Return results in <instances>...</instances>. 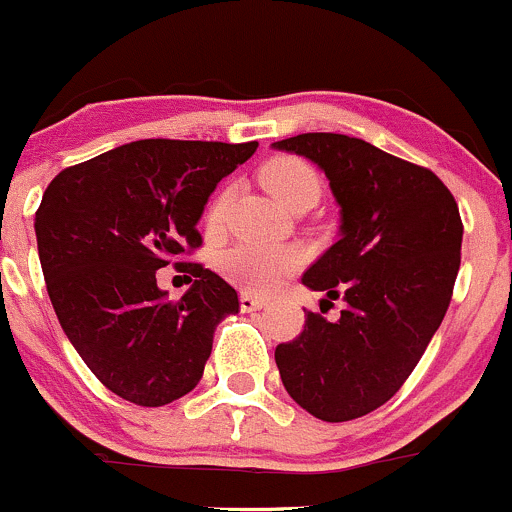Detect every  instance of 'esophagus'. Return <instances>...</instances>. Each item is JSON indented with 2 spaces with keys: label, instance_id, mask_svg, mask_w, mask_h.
<instances>
[{
  "label": "esophagus",
  "instance_id": "obj_1",
  "mask_svg": "<svg viewBox=\"0 0 512 512\" xmlns=\"http://www.w3.org/2000/svg\"><path fill=\"white\" fill-rule=\"evenodd\" d=\"M268 305V300H263V298H258V295H254V293H241V310H244V313H254V310H261V308H266Z\"/></svg>",
  "mask_w": 512,
  "mask_h": 512
}]
</instances>
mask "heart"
Here are the masks:
<instances>
[{"label": "heart", "instance_id": "1", "mask_svg": "<svg viewBox=\"0 0 512 512\" xmlns=\"http://www.w3.org/2000/svg\"><path fill=\"white\" fill-rule=\"evenodd\" d=\"M261 184L278 199L281 204L291 207L298 197L303 194H320V179L318 172L308 165L305 160L295 155H276L261 167L258 172ZM221 204L219 199L214 204L209 221H217ZM300 256L298 249L283 244H244L231 246L229 251L219 256V271L229 278L234 286L244 288L246 293H271L286 281L291 273L298 271Z\"/></svg>", "mask_w": 512, "mask_h": 512}]
</instances>
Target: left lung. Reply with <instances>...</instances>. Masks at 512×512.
<instances>
[{
	"mask_svg": "<svg viewBox=\"0 0 512 512\" xmlns=\"http://www.w3.org/2000/svg\"><path fill=\"white\" fill-rule=\"evenodd\" d=\"M273 147L308 157L330 179L340 241L303 283L347 303L335 323L308 310L300 335L276 347L278 372L308 414L357 419L402 389L449 310L461 266L458 204L434 172L360 138L303 133Z\"/></svg>",
	"mask_w": 512,
	"mask_h": 512,
	"instance_id": "1",
	"label": "left lung"
}]
</instances>
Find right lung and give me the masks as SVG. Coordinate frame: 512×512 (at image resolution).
Masks as SVG:
<instances>
[{
    "mask_svg": "<svg viewBox=\"0 0 512 512\" xmlns=\"http://www.w3.org/2000/svg\"><path fill=\"white\" fill-rule=\"evenodd\" d=\"M256 147L138 140L46 187L34 229L51 305L88 370L125 402L165 407L192 392L214 328L239 313L234 288L202 263H185L195 283L179 301L156 288L154 271L202 246L209 194Z\"/></svg>",
    "mask_w": 512,
    "mask_h": 512,
    "instance_id": "right-lung-1",
    "label": "right lung"
}]
</instances>
